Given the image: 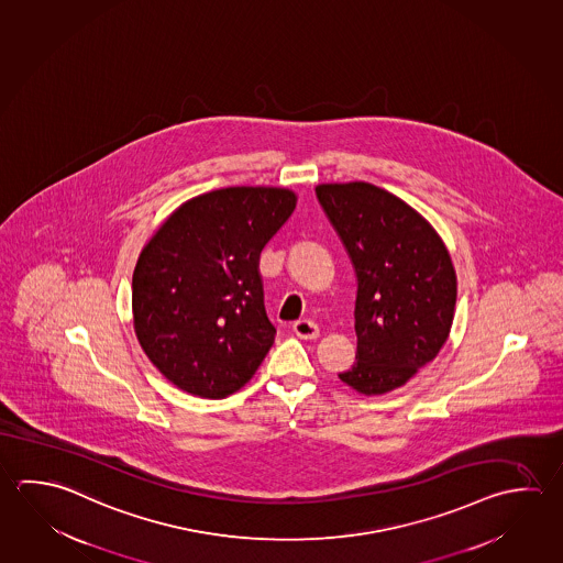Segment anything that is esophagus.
Returning a JSON list of instances; mask_svg holds the SVG:
<instances>
[{
  "label": "esophagus",
  "instance_id": "esophagus-1",
  "mask_svg": "<svg viewBox=\"0 0 563 563\" xmlns=\"http://www.w3.org/2000/svg\"><path fill=\"white\" fill-rule=\"evenodd\" d=\"M294 331H296V335L299 339H318L319 338V328L313 323V321H309V319H299L296 325H294Z\"/></svg>",
  "mask_w": 563,
  "mask_h": 563
}]
</instances>
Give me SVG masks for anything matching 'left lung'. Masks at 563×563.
Wrapping results in <instances>:
<instances>
[{
    "instance_id": "obj_1",
    "label": "left lung",
    "mask_w": 563,
    "mask_h": 563,
    "mask_svg": "<svg viewBox=\"0 0 563 563\" xmlns=\"http://www.w3.org/2000/svg\"><path fill=\"white\" fill-rule=\"evenodd\" d=\"M316 195L357 274V361L339 378L358 395H387L449 339L456 307L449 247L424 216L378 186L329 183Z\"/></svg>"
}]
</instances>
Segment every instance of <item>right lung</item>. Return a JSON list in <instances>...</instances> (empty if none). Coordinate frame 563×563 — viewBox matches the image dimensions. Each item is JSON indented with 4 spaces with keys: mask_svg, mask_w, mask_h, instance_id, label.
Segmentation results:
<instances>
[{
    "mask_svg": "<svg viewBox=\"0 0 563 563\" xmlns=\"http://www.w3.org/2000/svg\"><path fill=\"white\" fill-rule=\"evenodd\" d=\"M277 186H228L195 196L158 225L133 274L134 333L178 389L225 399L274 345L260 254L296 210Z\"/></svg>",
    "mask_w": 563,
    "mask_h": 563,
    "instance_id": "obj_1",
    "label": "right lung"
}]
</instances>
